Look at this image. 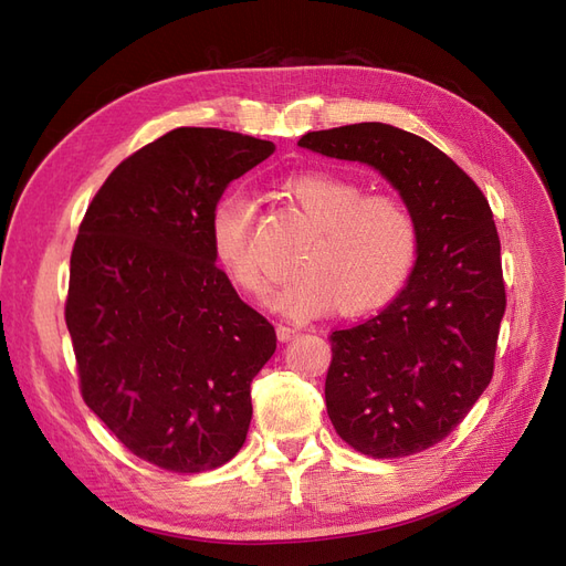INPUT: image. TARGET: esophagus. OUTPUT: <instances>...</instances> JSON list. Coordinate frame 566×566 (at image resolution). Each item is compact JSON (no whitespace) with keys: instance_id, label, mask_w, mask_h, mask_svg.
I'll return each mask as SVG.
<instances>
[{"instance_id":"obj_1","label":"esophagus","mask_w":566,"mask_h":566,"mask_svg":"<svg viewBox=\"0 0 566 566\" xmlns=\"http://www.w3.org/2000/svg\"><path fill=\"white\" fill-rule=\"evenodd\" d=\"M294 336H298L296 327H286V325H277V338L280 342H292Z\"/></svg>"}]
</instances>
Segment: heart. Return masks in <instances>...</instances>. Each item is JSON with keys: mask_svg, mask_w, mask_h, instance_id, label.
I'll return each mask as SVG.
<instances>
[{"mask_svg": "<svg viewBox=\"0 0 566 566\" xmlns=\"http://www.w3.org/2000/svg\"><path fill=\"white\" fill-rule=\"evenodd\" d=\"M284 197L313 222L296 277L272 294L270 308L292 319H311L334 308L365 315L389 303L408 282L417 261V222L396 197L369 193L350 177L305 170L282 180ZM255 211L241 191L213 206L208 239L216 263L241 289L263 298L270 274L253 244Z\"/></svg>", "mask_w": 566, "mask_h": 566, "instance_id": "obj_1", "label": "heart"}]
</instances>
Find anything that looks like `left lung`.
<instances>
[{
    "label": "left lung",
    "mask_w": 566,
    "mask_h": 566,
    "mask_svg": "<svg viewBox=\"0 0 566 566\" xmlns=\"http://www.w3.org/2000/svg\"><path fill=\"white\" fill-rule=\"evenodd\" d=\"M298 147L375 168L417 222V261L373 319L332 332L325 381L336 433L373 458L443 441L493 377L505 315L500 239L481 189L431 142L386 123L308 133Z\"/></svg>",
    "instance_id": "obj_1"
}]
</instances>
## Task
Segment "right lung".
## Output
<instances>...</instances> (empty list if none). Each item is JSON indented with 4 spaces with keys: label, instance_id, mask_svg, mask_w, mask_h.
I'll return each mask as SVG.
<instances>
[{
    "label": "right lung",
    "instance_id": "right-lung-1",
    "mask_svg": "<svg viewBox=\"0 0 566 566\" xmlns=\"http://www.w3.org/2000/svg\"><path fill=\"white\" fill-rule=\"evenodd\" d=\"M274 144L177 127L108 175L71 253L66 325L87 408L160 470L232 460L251 424V381L277 348L208 239L213 206Z\"/></svg>",
    "mask_w": 566,
    "mask_h": 566
}]
</instances>
